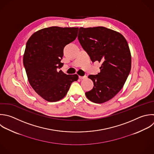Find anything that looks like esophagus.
Instances as JSON below:
<instances>
[{"instance_id":"esophagus-1","label":"esophagus","mask_w":154,"mask_h":154,"mask_svg":"<svg viewBox=\"0 0 154 154\" xmlns=\"http://www.w3.org/2000/svg\"><path fill=\"white\" fill-rule=\"evenodd\" d=\"M79 78L80 79H86V78H87V76H79Z\"/></svg>"}]
</instances>
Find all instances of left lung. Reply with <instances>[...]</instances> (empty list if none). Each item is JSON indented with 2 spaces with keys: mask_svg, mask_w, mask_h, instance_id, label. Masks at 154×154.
<instances>
[{
  "mask_svg": "<svg viewBox=\"0 0 154 154\" xmlns=\"http://www.w3.org/2000/svg\"><path fill=\"white\" fill-rule=\"evenodd\" d=\"M78 37L92 62L102 63L98 75L88 76L94 87L85 96L94 103L107 102L120 91L130 73L131 55L128 42L120 33L102 26L81 27Z\"/></svg>",
  "mask_w": 154,
  "mask_h": 154,
  "instance_id": "left-lung-1",
  "label": "left lung"
}]
</instances>
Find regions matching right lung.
Masks as SVG:
<instances>
[{
	"mask_svg": "<svg viewBox=\"0 0 154 154\" xmlns=\"http://www.w3.org/2000/svg\"><path fill=\"white\" fill-rule=\"evenodd\" d=\"M78 28L52 26L34 33L26 43L23 64L28 81L43 99L57 102L65 97L71 84L78 75H66L58 71L63 63V49L74 41Z\"/></svg>",
	"mask_w": 154,
	"mask_h": 154,
	"instance_id": "obj_1",
	"label": "right lung"
}]
</instances>
